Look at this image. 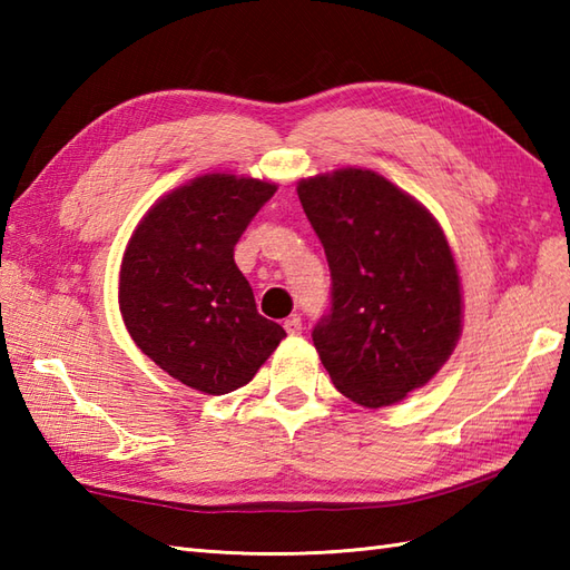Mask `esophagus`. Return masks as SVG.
I'll return each mask as SVG.
<instances>
[{"instance_id": "obj_1", "label": "esophagus", "mask_w": 570, "mask_h": 570, "mask_svg": "<svg viewBox=\"0 0 570 570\" xmlns=\"http://www.w3.org/2000/svg\"><path fill=\"white\" fill-rule=\"evenodd\" d=\"M284 331H286L288 335H301V331H304V323H301L298 316L286 318V321H284Z\"/></svg>"}]
</instances>
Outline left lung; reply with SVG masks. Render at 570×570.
<instances>
[{
  "instance_id": "left-lung-1",
  "label": "left lung",
  "mask_w": 570,
  "mask_h": 570,
  "mask_svg": "<svg viewBox=\"0 0 570 570\" xmlns=\"http://www.w3.org/2000/svg\"><path fill=\"white\" fill-rule=\"evenodd\" d=\"M325 249L333 292L313 328L337 392L380 409L426 384L463 331L460 276L441 225L409 193L367 168L298 180Z\"/></svg>"
}]
</instances>
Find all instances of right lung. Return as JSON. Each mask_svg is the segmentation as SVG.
Here are the masks:
<instances>
[{
  "label": "right lung",
  "mask_w": 570,
  "mask_h": 570,
  "mask_svg": "<svg viewBox=\"0 0 570 570\" xmlns=\"http://www.w3.org/2000/svg\"><path fill=\"white\" fill-rule=\"evenodd\" d=\"M274 184L205 174L156 200L119 269L131 341L174 380L203 394L245 386L286 331L257 313L235 245Z\"/></svg>",
  "instance_id": "obj_1"
}]
</instances>
